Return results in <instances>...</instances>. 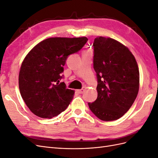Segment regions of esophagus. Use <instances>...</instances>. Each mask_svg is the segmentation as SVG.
<instances>
[{"mask_svg":"<svg viewBox=\"0 0 158 158\" xmlns=\"http://www.w3.org/2000/svg\"><path fill=\"white\" fill-rule=\"evenodd\" d=\"M85 89V87H83L81 89H78L77 91H76V92H78V94H83V93L84 92Z\"/></svg>","mask_w":158,"mask_h":158,"instance_id":"1","label":"esophagus"}]
</instances>
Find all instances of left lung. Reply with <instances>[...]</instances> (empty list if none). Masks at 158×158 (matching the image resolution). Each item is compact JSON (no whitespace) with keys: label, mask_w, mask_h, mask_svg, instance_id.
I'll return each instance as SVG.
<instances>
[{"label":"left lung","mask_w":158,"mask_h":158,"mask_svg":"<svg viewBox=\"0 0 158 158\" xmlns=\"http://www.w3.org/2000/svg\"><path fill=\"white\" fill-rule=\"evenodd\" d=\"M93 46L98 98L88 106L102 121L117 120L136 98L140 80L138 64L127 47L111 38L96 37Z\"/></svg>","instance_id":"1"}]
</instances>
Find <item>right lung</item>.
Wrapping results in <instances>:
<instances>
[{
  "mask_svg": "<svg viewBox=\"0 0 158 158\" xmlns=\"http://www.w3.org/2000/svg\"><path fill=\"white\" fill-rule=\"evenodd\" d=\"M82 37H51L42 41L27 55L19 73V88L27 107L41 118H51L67 108L74 92L67 89L61 74L70 55L88 41Z\"/></svg>",
  "mask_w": 158,
  "mask_h": 158,
  "instance_id": "1",
  "label": "right lung"
}]
</instances>
